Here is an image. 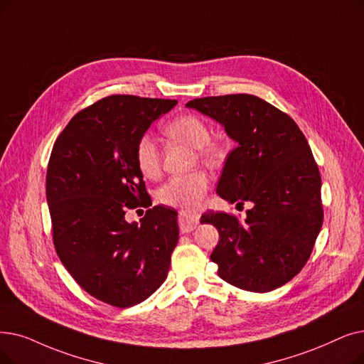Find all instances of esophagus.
Here are the masks:
<instances>
[{
  "instance_id": "obj_1",
  "label": "esophagus",
  "mask_w": 364,
  "mask_h": 364,
  "mask_svg": "<svg viewBox=\"0 0 364 364\" xmlns=\"http://www.w3.org/2000/svg\"><path fill=\"white\" fill-rule=\"evenodd\" d=\"M178 225H180V230L183 233L192 232L199 225V215L192 214V213L180 211V214H178Z\"/></svg>"
}]
</instances>
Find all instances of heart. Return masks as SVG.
Here are the masks:
<instances>
[{"label": "heart", "mask_w": 364, "mask_h": 364, "mask_svg": "<svg viewBox=\"0 0 364 364\" xmlns=\"http://www.w3.org/2000/svg\"><path fill=\"white\" fill-rule=\"evenodd\" d=\"M165 134L173 139L196 149L205 161L215 162L225 154V149L217 141L210 139L207 123L193 114H183L169 122ZM135 161L146 177H156L161 169V156L156 141L150 135H143L135 147ZM210 188V177L205 171H193L184 176L171 177L157 192V198L169 207L195 208L202 202Z\"/></svg>", "instance_id": "obj_1"}]
</instances>
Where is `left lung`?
I'll list each match as a JSON object with an SVG mask.
<instances>
[{
	"instance_id": "8db88e82",
	"label": "left lung",
	"mask_w": 364,
	"mask_h": 364,
	"mask_svg": "<svg viewBox=\"0 0 364 364\" xmlns=\"http://www.w3.org/2000/svg\"><path fill=\"white\" fill-rule=\"evenodd\" d=\"M186 107L223 124L238 143L215 192L230 203H252L242 223L226 213L200 217L220 235L211 252L220 278L259 293L284 286L302 271L323 226L321 177L305 135L255 95L198 98Z\"/></svg>"
}]
</instances>
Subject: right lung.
Segmentation results:
<instances>
[{
  "mask_svg": "<svg viewBox=\"0 0 364 364\" xmlns=\"http://www.w3.org/2000/svg\"><path fill=\"white\" fill-rule=\"evenodd\" d=\"M176 104L102 98L70 120L50 154L46 196L58 256L78 286L112 306H134L159 289L178 242L176 210L156 205L139 225L124 220L128 209L151 205L138 139Z\"/></svg>",
  "mask_w": 364,
  "mask_h": 364,
  "instance_id": "add662e5",
  "label": "right lung"
}]
</instances>
